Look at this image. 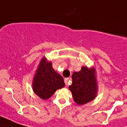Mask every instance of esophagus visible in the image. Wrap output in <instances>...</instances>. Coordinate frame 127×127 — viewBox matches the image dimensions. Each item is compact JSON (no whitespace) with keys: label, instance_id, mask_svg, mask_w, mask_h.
<instances>
[{"label":"esophagus","instance_id":"34e87169","mask_svg":"<svg viewBox=\"0 0 127 127\" xmlns=\"http://www.w3.org/2000/svg\"><path fill=\"white\" fill-rule=\"evenodd\" d=\"M68 78H65V79H64V82H65V84L66 85H68Z\"/></svg>","mask_w":127,"mask_h":127}]
</instances>
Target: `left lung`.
Here are the masks:
<instances>
[{"label": "left lung", "mask_w": 127, "mask_h": 127, "mask_svg": "<svg viewBox=\"0 0 127 127\" xmlns=\"http://www.w3.org/2000/svg\"><path fill=\"white\" fill-rule=\"evenodd\" d=\"M72 83L69 86V89L76 104L84 105L96 98L98 87L95 68L82 66L79 72L72 74Z\"/></svg>", "instance_id": "obj_1"}]
</instances>
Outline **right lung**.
Listing matches in <instances>:
<instances>
[{
  "mask_svg": "<svg viewBox=\"0 0 127 127\" xmlns=\"http://www.w3.org/2000/svg\"><path fill=\"white\" fill-rule=\"evenodd\" d=\"M64 86L63 77L55 71L52 63L43 57L33 80V90L35 94L42 99L46 100Z\"/></svg>",
  "mask_w": 127,
  "mask_h": 127,
  "instance_id": "1",
  "label": "right lung"
}]
</instances>
